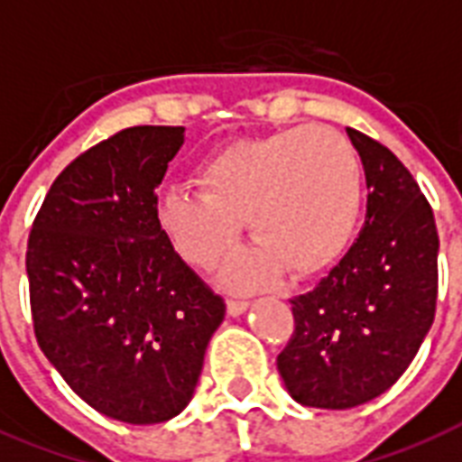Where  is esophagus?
I'll list each match as a JSON object with an SVG mask.
<instances>
[{"label":"esophagus","mask_w":462,"mask_h":462,"mask_svg":"<svg viewBox=\"0 0 462 462\" xmlns=\"http://www.w3.org/2000/svg\"><path fill=\"white\" fill-rule=\"evenodd\" d=\"M245 309H248V301H245V299H228L226 301L228 316H241Z\"/></svg>","instance_id":"esophagus-1"}]
</instances>
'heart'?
I'll return each instance as SVG.
<instances>
[{
    "label": "heart",
    "instance_id": "b5f03b06",
    "mask_svg": "<svg viewBox=\"0 0 462 462\" xmlns=\"http://www.w3.org/2000/svg\"><path fill=\"white\" fill-rule=\"evenodd\" d=\"M195 180L199 190L161 199V226L185 260L207 270L234 250L245 219L257 248L228 272L238 284L280 270L313 277L345 255L359 224V153L323 125L238 139L207 156Z\"/></svg>",
    "mask_w": 462,
    "mask_h": 462
}]
</instances>
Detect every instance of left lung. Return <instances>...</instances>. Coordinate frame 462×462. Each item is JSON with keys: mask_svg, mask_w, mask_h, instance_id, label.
Returning <instances> with one entry per match:
<instances>
[{"mask_svg": "<svg viewBox=\"0 0 462 462\" xmlns=\"http://www.w3.org/2000/svg\"><path fill=\"white\" fill-rule=\"evenodd\" d=\"M366 173V221L346 255L291 299L294 332L277 368L296 402L346 410L378 398L420 352L434 323L439 231L405 163L346 127Z\"/></svg>", "mask_w": 462, "mask_h": 462, "instance_id": "left-lung-1", "label": "left lung"}]
</instances>
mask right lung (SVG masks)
Segmentation results:
<instances>
[{
	"mask_svg": "<svg viewBox=\"0 0 462 462\" xmlns=\"http://www.w3.org/2000/svg\"><path fill=\"white\" fill-rule=\"evenodd\" d=\"M182 132L127 127L79 153L28 234L38 346L86 405L127 424L185 410L226 313L159 221L156 188Z\"/></svg>",
	"mask_w": 462,
	"mask_h": 462,
	"instance_id": "right-lung-1",
	"label": "right lung"
}]
</instances>
